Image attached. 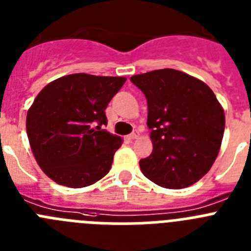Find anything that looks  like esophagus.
Listing matches in <instances>:
<instances>
[{
  "mask_svg": "<svg viewBox=\"0 0 251 251\" xmlns=\"http://www.w3.org/2000/svg\"><path fill=\"white\" fill-rule=\"evenodd\" d=\"M137 137H138V130L133 129V132L130 133L129 136H128V138H129V139H136Z\"/></svg>",
  "mask_w": 251,
  "mask_h": 251,
  "instance_id": "esophagus-1",
  "label": "esophagus"
}]
</instances>
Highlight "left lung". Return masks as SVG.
<instances>
[{
  "mask_svg": "<svg viewBox=\"0 0 251 251\" xmlns=\"http://www.w3.org/2000/svg\"><path fill=\"white\" fill-rule=\"evenodd\" d=\"M147 99L153 151L139 161L142 174L165 188H183L202 178L217 157L225 114L205 83L175 69L130 77Z\"/></svg>",
  "mask_w": 251,
  "mask_h": 251,
  "instance_id": "1",
  "label": "left lung"
}]
</instances>
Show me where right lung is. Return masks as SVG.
Here are the masks:
<instances>
[{
    "mask_svg": "<svg viewBox=\"0 0 251 251\" xmlns=\"http://www.w3.org/2000/svg\"><path fill=\"white\" fill-rule=\"evenodd\" d=\"M126 80L79 73L51 81L37 94L26 132L37 163L52 181L80 188L109 172L122 139L103 129L104 110Z\"/></svg>",
    "mask_w": 251,
    "mask_h": 251,
    "instance_id": "add662e5",
    "label": "right lung"
}]
</instances>
